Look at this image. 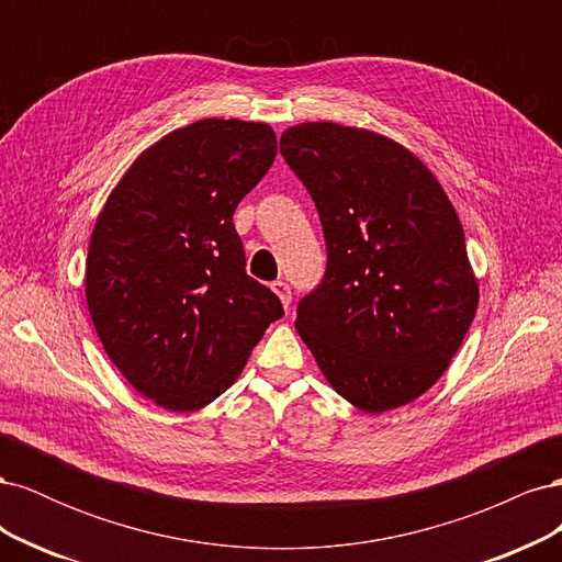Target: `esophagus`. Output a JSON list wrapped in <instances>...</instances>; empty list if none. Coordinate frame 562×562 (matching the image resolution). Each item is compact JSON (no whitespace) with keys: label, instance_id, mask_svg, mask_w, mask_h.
I'll list each match as a JSON object with an SVG mask.
<instances>
[{"label":"esophagus","instance_id":"1","mask_svg":"<svg viewBox=\"0 0 562 562\" xmlns=\"http://www.w3.org/2000/svg\"><path fill=\"white\" fill-rule=\"evenodd\" d=\"M271 291H274V293L279 295L281 304H283V310L291 307V300H293V295H291V288H288V283H285V281H274V283H271Z\"/></svg>","mask_w":562,"mask_h":562}]
</instances>
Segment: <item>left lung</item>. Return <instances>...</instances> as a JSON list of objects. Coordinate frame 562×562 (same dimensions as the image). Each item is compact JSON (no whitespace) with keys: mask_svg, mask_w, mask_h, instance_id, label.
<instances>
[{"mask_svg":"<svg viewBox=\"0 0 562 562\" xmlns=\"http://www.w3.org/2000/svg\"><path fill=\"white\" fill-rule=\"evenodd\" d=\"M281 155L316 203L328 250L326 277L297 304L302 342L363 413L419 398L479 310L446 190L411 149L356 126H291Z\"/></svg>","mask_w":562,"mask_h":562,"instance_id":"1","label":"left lung"}]
</instances>
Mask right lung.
Here are the masks:
<instances>
[{"label": "right lung", "instance_id": "1", "mask_svg": "<svg viewBox=\"0 0 562 562\" xmlns=\"http://www.w3.org/2000/svg\"><path fill=\"white\" fill-rule=\"evenodd\" d=\"M277 157L269 124L201 119L131 164L100 211L87 304L110 361L173 413L227 391L281 300L246 274L239 201Z\"/></svg>", "mask_w": 562, "mask_h": 562}]
</instances>
